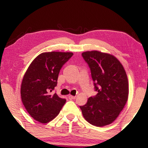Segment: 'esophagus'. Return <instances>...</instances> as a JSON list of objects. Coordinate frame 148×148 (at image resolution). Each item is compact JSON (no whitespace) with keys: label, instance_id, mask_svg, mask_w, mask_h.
<instances>
[{"label":"esophagus","instance_id":"esophagus-1","mask_svg":"<svg viewBox=\"0 0 148 148\" xmlns=\"http://www.w3.org/2000/svg\"><path fill=\"white\" fill-rule=\"evenodd\" d=\"M68 98L69 100H73V99L75 98V96H72V95H69V96H68Z\"/></svg>","mask_w":148,"mask_h":148}]
</instances>
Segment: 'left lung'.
<instances>
[{"mask_svg": "<svg viewBox=\"0 0 148 148\" xmlns=\"http://www.w3.org/2000/svg\"><path fill=\"white\" fill-rule=\"evenodd\" d=\"M89 64L95 90L94 97L80 106L84 119L91 125L104 127L116 120L126 104L129 82L123 64L114 56L98 50L82 53Z\"/></svg>", "mask_w": 148, "mask_h": 148, "instance_id": "obj_1", "label": "left lung"}]
</instances>
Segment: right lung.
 Masks as SVG:
<instances>
[{
	"label": "right lung",
	"mask_w": 148,
	"mask_h": 148,
	"mask_svg": "<svg viewBox=\"0 0 148 148\" xmlns=\"http://www.w3.org/2000/svg\"><path fill=\"white\" fill-rule=\"evenodd\" d=\"M73 52H43L29 64L22 80L21 96L26 110L34 119L47 123L59 114L66 100L50 94L57 85L60 69Z\"/></svg>",
	"instance_id": "right-lung-1"
}]
</instances>
